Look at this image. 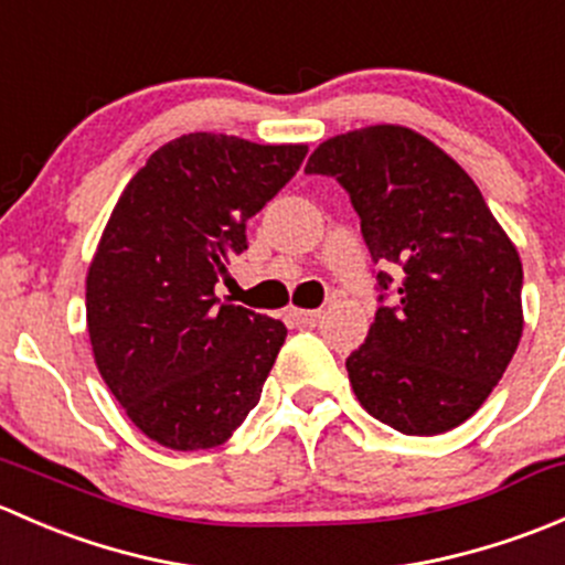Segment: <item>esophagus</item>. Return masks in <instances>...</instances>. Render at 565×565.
Wrapping results in <instances>:
<instances>
[{
  "label": "esophagus",
  "instance_id": "34e87169",
  "mask_svg": "<svg viewBox=\"0 0 565 565\" xmlns=\"http://www.w3.org/2000/svg\"><path fill=\"white\" fill-rule=\"evenodd\" d=\"M289 317H292L298 324H315L317 319H319V311H311V309H289Z\"/></svg>",
  "mask_w": 565,
  "mask_h": 565
}]
</instances>
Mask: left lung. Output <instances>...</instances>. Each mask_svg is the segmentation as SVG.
Segmentation results:
<instances>
[{"mask_svg": "<svg viewBox=\"0 0 565 565\" xmlns=\"http://www.w3.org/2000/svg\"><path fill=\"white\" fill-rule=\"evenodd\" d=\"M344 185L372 259L396 267V295L347 358L366 413L402 435L465 424L522 339V262L470 174L404 125L322 141L306 163ZM391 289L388 273H377ZM383 300V295H380Z\"/></svg>", "mask_w": 565, "mask_h": 565, "instance_id": "obj_1", "label": "left lung"}]
</instances>
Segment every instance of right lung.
I'll return each instance as SVG.
<instances>
[{"label":"right lung","instance_id":"right-lung-1","mask_svg":"<svg viewBox=\"0 0 565 565\" xmlns=\"http://www.w3.org/2000/svg\"><path fill=\"white\" fill-rule=\"evenodd\" d=\"M306 145L185 134L125 185L87 270V330L125 415L172 451L232 437L287 339L278 319L218 303L246 221L303 163Z\"/></svg>","mask_w":565,"mask_h":565}]
</instances>
